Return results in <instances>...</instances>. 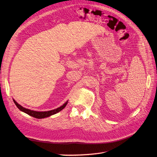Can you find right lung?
Returning <instances> with one entry per match:
<instances>
[{
    "instance_id": "1",
    "label": "right lung",
    "mask_w": 157,
    "mask_h": 157,
    "mask_svg": "<svg viewBox=\"0 0 157 157\" xmlns=\"http://www.w3.org/2000/svg\"><path fill=\"white\" fill-rule=\"evenodd\" d=\"M13 101L14 102V103L16 104V105L17 106V107L20 109V111L24 112L25 113H27V115H29L31 117H33L36 118H44L46 117H50L51 115H53L54 114H56L57 113L59 112L60 111L62 110L63 109H64L65 107V106L67 105V102L66 101L62 106H61L58 108H57L56 109H54V110H51V111H42V112H39V111H32L30 110V109H28L26 108L23 107L21 105H20V104H18L14 99H13Z\"/></svg>"
}]
</instances>
